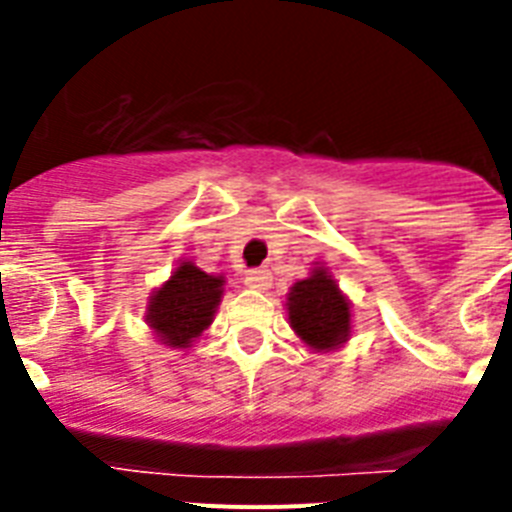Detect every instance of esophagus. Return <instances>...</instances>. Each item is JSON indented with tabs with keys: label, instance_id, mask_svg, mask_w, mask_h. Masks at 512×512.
Masks as SVG:
<instances>
[{
	"label": "esophagus",
	"instance_id": "1",
	"mask_svg": "<svg viewBox=\"0 0 512 512\" xmlns=\"http://www.w3.org/2000/svg\"><path fill=\"white\" fill-rule=\"evenodd\" d=\"M246 287L251 289H269L271 287V274L269 269H253L246 274Z\"/></svg>",
	"mask_w": 512,
	"mask_h": 512
}]
</instances>
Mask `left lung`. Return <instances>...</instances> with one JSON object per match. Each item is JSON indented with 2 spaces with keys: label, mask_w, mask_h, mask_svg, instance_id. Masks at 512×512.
Wrapping results in <instances>:
<instances>
[{
  "label": "left lung",
  "mask_w": 512,
  "mask_h": 512,
  "mask_svg": "<svg viewBox=\"0 0 512 512\" xmlns=\"http://www.w3.org/2000/svg\"><path fill=\"white\" fill-rule=\"evenodd\" d=\"M289 328L315 354H330L351 338V300L325 264L315 261L310 277L287 292Z\"/></svg>",
  "instance_id": "8db88e82"
}]
</instances>
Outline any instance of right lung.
Segmentation results:
<instances>
[{
	"label": "right lung",
	"mask_w": 512,
	"mask_h": 512,
	"mask_svg": "<svg viewBox=\"0 0 512 512\" xmlns=\"http://www.w3.org/2000/svg\"><path fill=\"white\" fill-rule=\"evenodd\" d=\"M223 292V274H207L184 259L161 287L153 289L143 318L164 346L184 351L212 325Z\"/></svg>",
	"instance_id": "obj_1"
}]
</instances>
